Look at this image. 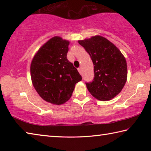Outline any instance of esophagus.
Returning a JSON list of instances; mask_svg holds the SVG:
<instances>
[{"label":"esophagus","instance_id":"esophagus-1","mask_svg":"<svg viewBox=\"0 0 151 151\" xmlns=\"http://www.w3.org/2000/svg\"><path fill=\"white\" fill-rule=\"evenodd\" d=\"M78 72H79V73L81 74H82V68L81 67H79L78 68Z\"/></svg>","mask_w":151,"mask_h":151}]
</instances>
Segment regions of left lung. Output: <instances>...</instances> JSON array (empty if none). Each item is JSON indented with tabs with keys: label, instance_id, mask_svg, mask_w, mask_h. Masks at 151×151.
I'll use <instances>...</instances> for the list:
<instances>
[{
	"label": "left lung",
	"instance_id": "8db88e82",
	"mask_svg": "<svg viewBox=\"0 0 151 151\" xmlns=\"http://www.w3.org/2000/svg\"><path fill=\"white\" fill-rule=\"evenodd\" d=\"M78 42L90 55L94 65L93 81L86 83L88 91L98 100H111L121 93L127 79L123 55L113 43L99 35Z\"/></svg>",
	"mask_w": 151,
	"mask_h": 151
}]
</instances>
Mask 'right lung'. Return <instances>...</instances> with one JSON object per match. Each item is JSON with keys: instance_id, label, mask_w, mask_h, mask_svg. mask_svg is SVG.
<instances>
[{"instance_id": "right-lung-1", "label": "right lung", "mask_w": 151, "mask_h": 151, "mask_svg": "<svg viewBox=\"0 0 151 151\" xmlns=\"http://www.w3.org/2000/svg\"><path fill=\"white\" fill-rule=\"evenodd\" d=\"M69 41L54 37L43 45L30 64V76L35 90L45 101L64 104L72 96L81 75L66 58Z\"/></svg>"}]
</instances>
